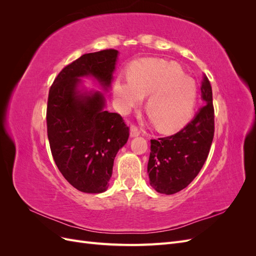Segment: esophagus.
<instances>
[{"mask_svg":"<svg viewBox=\"0 0 256 256\" xmlns=\"http://www.w3.org/2000/svg\"><path fill=\"white\" fill-rule=\"evenodd\" d=\"M140 134H141V130L138 129V127L136 126V125H131V127H130V136L134 138V136H138Z\"/></svg>","mask_w":256,"mask_h":256,"instance_id":"esophagus-1","label":"esophagus"}]
</instances>
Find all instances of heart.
I'll return each mask as SVG.
<instances>
[{
  "label": "heart",
  "instance_id": "heart-1",
  "mask_svg": "<svg viewBox=\"0 0 256 256\" xmlns=\"http://www.w3.org/2000/svg\"><path fill=\"white\" fill-rule=\"evenodd\" d=\"M113 90L122 113L150 95L147 110L162 130L180 126L194 109L198 96L196 81L176 63L162 60L136 62L129 69V79H116Z\"/></svg>",
  "mask_w": 256,
  "mask_h": 256
}]
</instances>
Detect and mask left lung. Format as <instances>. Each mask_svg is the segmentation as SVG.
Masks as SVG:
<instances>
[{"instance_id": "left-lung-1", "label": "left lung", "mask_w": 256, "mask_h": 256, "mask_svg": "<svg viewBox=\"0 0 256 256\" xmlns=\"http://www.w3.org/2000/svg\"><path fill=\"white\" fill-rule=\"evenodd\" d=\"M200 108L189 124L177 134L150 140L147 173L150 186L159 193L174 194L194 180L208 157L214 134L212 90L203 74Z\"/></svg>"}]
</instances>
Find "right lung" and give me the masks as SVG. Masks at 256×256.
Segmentation results:
<instances>
[{
    "label": "right lung",
    "instance_id": "obj_1",
    "mask_svg": "<svg viewBox=\"0 0 256 256\" xmlns=\"http://www.w3.org/2000/svg\"><path fill=\"white\" fill-rule=\"evenodd\" d=\"M118 54L114 49L84 54L62 69L49 90L47 132L53 159L65 180L85 193L106 190L129 127L118 113L104 110L102 92H80L79 78L94 76L106 90Z\"/></svg>",
    "mask_w": 256,
    "mask_h": 256
}]
</instances>
